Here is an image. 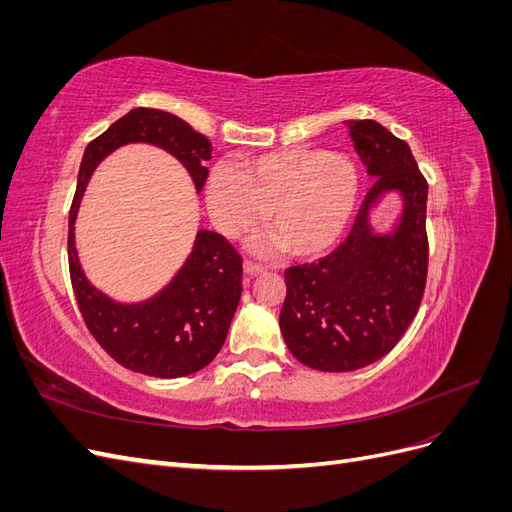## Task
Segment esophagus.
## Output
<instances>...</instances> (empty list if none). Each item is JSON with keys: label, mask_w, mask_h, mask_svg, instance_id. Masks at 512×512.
I'll list each match as a JSON object with an SVG mask.
<instances>
[{"label": "esophagus", "mask_w": 512, "mask_h": 512, "mask_svg": "<svg viewBox=\"0 0 512 512\" xmlns=\"http://www.w3.org/2000/svg\"><path fill=\"white\" fill-rule=\"evenodd\" d=\"M243 269H245V275H250V277H256V275L267 271L265 265H260V262H252V260H245Z\"/></svg>", "instance_id": "34e87169"}]
</instances>
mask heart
I'll return each mask as SVG.
<instances>
[{
	"label": "heart",
	"instance_id": "b5f03b06",
	"mask_svg": "<svg viewBox=\"0 0 512 512\" xmlns=\"http://www.w3.org/2000/svg\"><path fill=\"white\" fill-rule=\"evenodd\" d=\"M359 170L342 153L294 147L215 170L207 183L211 218L224 235L252 230L262 213L292 256H316L348 226L359 200Z\"/></svg>",
	"mask_w": 512,
	"mask_h": 512
}]
</instances>
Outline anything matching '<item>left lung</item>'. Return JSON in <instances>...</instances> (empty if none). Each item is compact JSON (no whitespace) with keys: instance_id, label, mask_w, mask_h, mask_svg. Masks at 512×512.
<instances>
[{"instance_id":"1","label":"left lung","mask_w":512,"mask_h":512,"mask_svg":"<svg viewBox=\"0 0 512 512\" xmlns=\"http://www.w3.org/2000/svg\"><path fill=\"white\" fill-rule=\"evenodd\" d=\"M346 123L376 181L346 241L318 262L284 273V342L303 365L320 371H354L389 354L421 307L429 267V185L408 143L374 119ZM393 189L402 192L405 211L395 233L376 236L368 209Z\"/></svg>"}]
</instances>
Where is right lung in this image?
<instances>
[{
	"label": "right lung",
	"instance_id": "right-lung-1",
	"mask_svg": "<svg viewBox=\"0 0 512 512\" xmlns=\"http://www.w3.org/2000/svg\"><path fill=\"white\" fill-rule=\"evenodd\" d=\"M158 145L188 168L196 192L209 177L211 141L190 123L158 108H134L91 141L83 153L68 220V262L76 303L89 333L126 369L153 378H181L207 367L226 342L241 301L243 260L228 239L198 230L194 250L160 294L136 305L115 303L87 282L74 247V220L96 166L121 145Z\"/></svg>",
	"mask_w": 512,
	"mask_h": 512
}]
</instances>
